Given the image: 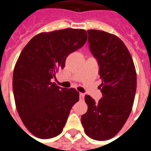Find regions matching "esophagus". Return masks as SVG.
I'll return each instance as SVG.
<instances>
[{
  "mask_svg": "<svg viewBox=\"0 0 151 151\" xmlns=\"http://www.w3.org/2000/svg\"><path fill=\"white\" fill-rule=\"evenodd\" d=\"M79 97H80L81 100H83V99H84V98H85V94H84V93H82V92H81Z\"/></svg>",
  "mask_w": 151,
  "mask_h": 151,
  "instance_id": "1",
  "label": "esophagus"
}]
</instances>
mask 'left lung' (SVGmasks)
Here are the masks:
<instances>
[{"label": "left lung", "mask_w": 151, "mask_h": 151, "mask_svg": "<svg viewBox=\"0 0 151 151\" xmlns=\"http://www.w3.org/2000/svg\"><path fill=\"white\" fill-rule=\"evenodd\" d=\"M90 51L99 63L103 97L98 103L85 96L87 113L81 116L85 134L92 139H110L124 126L132 109L136 72L131 54L117 36L88 29Z\"/></svg>", "instance_id": "obj_1"}]
</instances>
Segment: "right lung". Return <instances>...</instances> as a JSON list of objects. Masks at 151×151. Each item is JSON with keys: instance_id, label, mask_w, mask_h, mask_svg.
<instances>
[{"instance_id": "right-lung-1", "label": "right lung", "mask_w": 151, "mask_h": 151, "mask_svg": "<svg viewBox=\"0 0 151 151\" xmlns=\"http://www.w3.org/2000/svg\"><path fill=\"white\" fill-rule=\"evenodd\" d=\"M87 41L85 29H68L34 36L15 63L12 88L22 123L34 136L50 139L61 133L72 106L79 100L74 88L51 81L65 66L66 57Z\"/></svg>"}]
</instances>
